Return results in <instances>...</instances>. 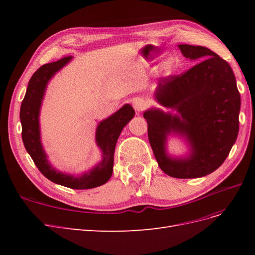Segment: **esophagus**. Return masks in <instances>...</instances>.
<instances>
[{"label":"esophagus","mask_w":255,"mask_h":255,"mask_svg":"<svg viewBox=\"0 0 255 255\" xmlns=\"http://www.w3.org/2000/svg\"><path fill=\"white\" fill-rule=\"evenodd\" d=\"M134 109L137 112H141L144 110V107L146 106V101L142 98H137L134 100Z\"/></svg>","instance_id":"1"}]
</instances>
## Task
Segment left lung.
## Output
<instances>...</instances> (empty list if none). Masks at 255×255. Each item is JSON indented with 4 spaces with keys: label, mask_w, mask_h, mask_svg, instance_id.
Masks as SVG:
<instances>
[{
    "label": "left lung",
    "mask_w": 255,
    "mask_h": 255,
    "mask_svg": "<svg viewBox=\"0 0 255 255\" xmlns=\"http://www.w3.org/2000/svg\"><path fill=\"white\" fill-rule=\"evenodd\" d=\"M179 48L186 58L201 60L179 75L160 79L155 98L176 110L181 118L158 110L146 111L143 117L161 170L177 179H194L212 173L228 157L238 135L241 95L228 61L200 45ZM170 132L187 136L192 146L188 159L165 155L164 142Z\"/></svg>",
    "instance_id": "8db88e82"
}]
</instances>
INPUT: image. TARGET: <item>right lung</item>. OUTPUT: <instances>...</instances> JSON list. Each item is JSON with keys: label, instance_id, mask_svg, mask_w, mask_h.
I'll list each match as a JSON object with an SVG mask.
<instances>
[{"label": "right lung", "instance_id": "add662e5", "mask_svg": "<svg viewBox=\"0 0 255 255\" xmlns=\"http://www.w3.org/2000/svg\"><path fill=\"white\" fill-rule=\"evenodd\" d=\"M70 59L71 56H66L54 63L45 64L30 78L20 109L22 140L35 165L47 179L72 189H89L101 186L111 179L116 142L122 128L134 117L135 112L132 106L126 104L110 118L100 122L97 128L96 140L103 152V160L95 169L80 177L54 170L49 164L40 142L39 111L48 82Z\"/></svg>", "mask_w": 255, "mask_h": 255}]
</instances>
